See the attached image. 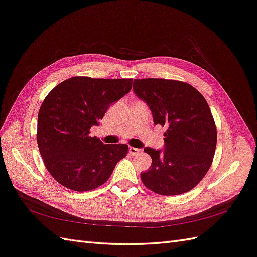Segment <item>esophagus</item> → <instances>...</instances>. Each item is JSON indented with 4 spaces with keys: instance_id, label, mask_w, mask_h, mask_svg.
I'll return each mask as SVG.
<instances>
[{
    "instance_id": "1",
    "label": "esophagus",
    "mask_w": 257,
    "mask_h": 257,
    "mask_svg": "<svg viewBox=\"0 0 257 257\" xmlns=\"http://www.w3.org/2000/svg\"><path fill=\"white\" fill-rule=\"evenodd\" d=\"M142 150L138 149V148H135V147H130V154L131 155H136L138 153H141Z\"/></svg>"
}]
</instances>
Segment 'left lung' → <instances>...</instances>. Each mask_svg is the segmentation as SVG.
Returning <instances> with one entry per match:
<instances>
[{"label":"left lung","mask_w":257,"mask_h":257,"mask_svg":"<svg viewBox=\"0 0 257 257\" xmlns=\"http://www.w3.org/2000/svg\"><path fill=\"white\" fill-rule=\"evenodd\" d=\"M133 90L150 107L155 125L167 127L164 152L144 149L152 166L141 175L143 183L159 195L191 191L208 173L216 147V126L207 100L191 84L174 79H134Z\"/></svg>","instance_id":"obj_1"}]
</instances>
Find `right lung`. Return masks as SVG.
I'll return each instance as SVG.
<instances>
[{
    "mask_svg": "<svg viewBox=\"0 0 257 257\" xmlns=\"http://www.w3.org/2000/svg\"><path fill=\"white\" fill-rule=\"evenodd\" d=\"M133 79L76 76L59 83L45 97L37 116L36 139L44 164L65 188L87 192L104 184L120 160L125 144H103L90 136L108 107L132 89Z\"/></svg>",
    "mask_w": 257,
    "mask_h": 257,
    "instance_id": "add662e5",
    "label": "right lung"
}]
</instances>
